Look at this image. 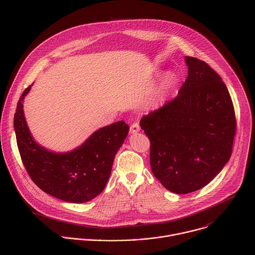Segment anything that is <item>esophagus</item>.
Returning a JSON list of instances; mask_svg holds the SVG:
<instances>
[{
    "label": "esophagus",
    "instance_id": "obj_1",
    "mask_svg": "<svg viewBox=\"0 0 255 255\" xmlns=\"http://www.w3.org/2000/svg\"><path fill=\"white\" fill-rule=\"evenodd\" d=\"M140 131V126H139V123L138 122H134L132 125H131V127H130V132L131 133H137V132H139Z\"/></svg>",
    "mask_w": 255,
    "mask_h": 255
}]
</instances>
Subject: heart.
Wrapping results in <instances>:
<instances>
[{
  "label": "heart",
  "mask_w": 255,
  "mask_h": 255,
  "mask_svg": "<svg viewBox=\"0 0 255 255\" xmlns=\"http://www.w3.org/2000/svg\"><path fill=\"white\" fill-rule=\"evenodd\" d=\"M173 81H174L173 75L167 74V75L165 76V80H164V87H165V88H169V87L173 84Z\"/></svg>",
  "instance_id": "b5f03b06"
}]
</instances>
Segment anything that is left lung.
<instances>
[{"label":"left lung","instance_id":"obj_1","mask_svg":"<svg viewBox=\"0 0 255 255\" xmlns=\"http://www.w3.org/2000/svg\"><path fill=\"white\" fill-rule=\"evenodd\" d=\"M188 77L175 99L142 117L150 140V166L175 194L198 191L230 159L236 131L234 107L221 77L205 61L186 56Z\"/></svg>","mask_w":255,"mask_h":255}]
</instances>
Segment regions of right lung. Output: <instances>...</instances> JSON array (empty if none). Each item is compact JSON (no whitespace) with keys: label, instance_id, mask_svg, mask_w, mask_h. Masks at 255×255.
Returning a JSON list of instances; mask_svg holds the SVG:
<instances>
[{"label":"right lung","instance_id":"add662e5","mask_svg":"<svg viewBox=\"0 0 255 255\" xmlns=\"http://www.w3.org/2000/svg\"><path fill=\"white\" fill-rule=\"evenodd\" d=\"M29 86L17 104L14 129L23 164L43 192L70 203H86L99 196L110 177L113 161L126 139L129 126L118 121L95 131L78 148L53 152L34 140L28 128L23 102Z\"/></svg>","mask_w":255,"mask_h":255}]
</instances>
